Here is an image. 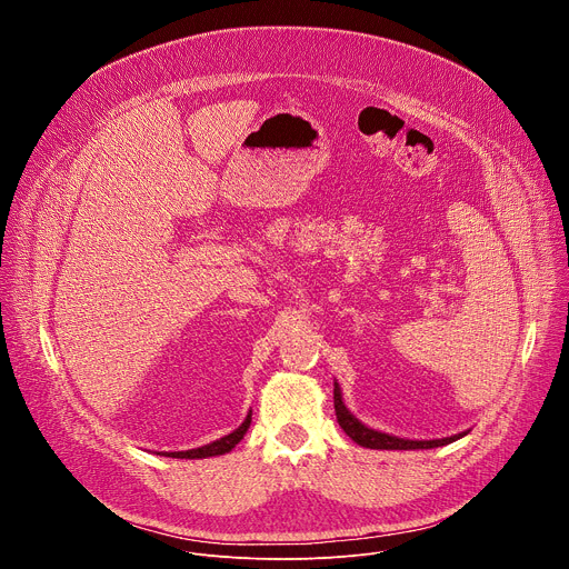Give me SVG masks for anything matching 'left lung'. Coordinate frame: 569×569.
<instances>
[{"label":"left lung","mask_w":569,"mask_h":569,"mask_svg":"<svg viewBox=\"0 0 569 569\" xmlns=\"http://www.w3.org/2000/svg\"><path fill=\"white\" fill-rule=\"evenodd\" d=\"M333 402H336V417L340 428L362 448H371V450H428V448H439L446 443H452L457 439H461L466 432L455 435V437H446V439H432V441H412V439H400V437H391L378 430H371L367 426H362L349 410L347 405L342 402V391L340 385L336 382L333 389Z\"/></svg>","instance_id":"8db88e82"}]
</instances>
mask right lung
I'll return each instance as SVG.
<instances>
[{
  "label": "right lung",
  "mask_w": 569,
  "mask_h": 569,
  "mask_svg": "<svg viewBox=\"0 0 569 569\" xmlns=\"http://www.w3.org/2000/svg\"><path fill=\"white\" fill-rule=\"evenodd\" d=\"M250 423H252V412L248 415V419L242 421L231 435H224L222 439H218V441H213V443H207V446H202V448H193V450H184V452H167V457H176V459H204V457L224 455V452H229L242 437H246Z\"/></svg>",
  "instance_id": "right-lung-1"
}]
</instances>
